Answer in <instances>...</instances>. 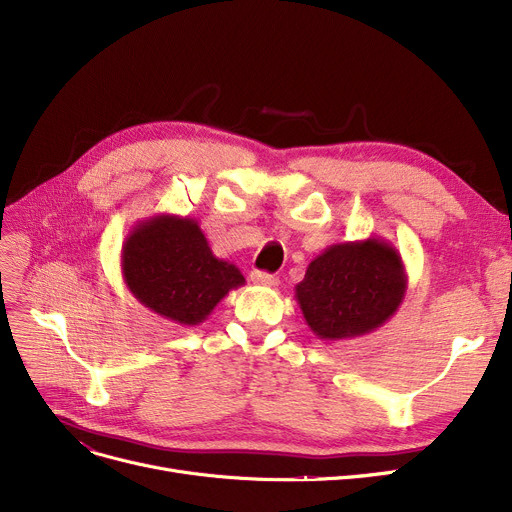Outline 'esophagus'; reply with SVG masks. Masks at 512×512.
<instances>
[{
  "label": "esophagus",
  "instance_id": "esophagus-1",
  "mask_svg": "<svg viewBox=\"0 0 512 512\" xmlns=\"http://www.w3.org/2000/svg\"><path fill=\"white\" fill-rule=\"evenodd\" d=\"M251 280L255 284H261V286H278V278L274 274H267V272H251Z\"/></svg>",
  "mask_w": 512,
  "mask_h": 512
}]
</instances>
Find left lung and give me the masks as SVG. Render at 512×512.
Returning <instances> with one entry per match:
<instances>
[{"instance_id": "8db88e82", "label": "left lung", "mask_w": 512, "mask_h": 512, "mask_svg": "<svg viewBox=\"0 0 512 512\" xmlns=\"http://www.w3.org/2000/svg\"><path fill=\"white\" fill-rule=\"evenodd\" d=\"M407 282L396 247L369 236L319 253L294 288V299L319 340H351L386 324L405 301Z\"/></svg>"}]
</instances>
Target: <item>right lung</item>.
<instances>
[{"instance_id":"right-lung-1","label":"right lung","mask_w":512,"mask_h":512,"mask_svg":"<svg viewBox=\"0 0 512 512\" xmlns=\"http://www.w3.org/2000/svg\"><path fill=\"white\" fill-rule=\"evenodd\" d=\"M120 259L134 299L180 326H199L245 284L234 263L213 255L199 222L174 213L141 220L128 232Z\"/></svg>"}]
</instances>
